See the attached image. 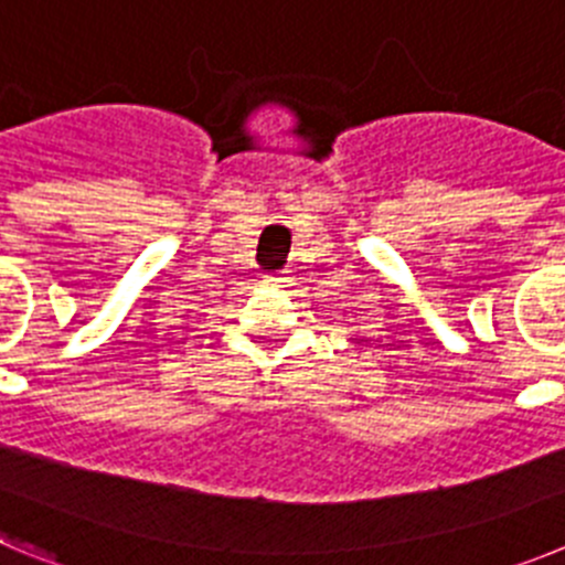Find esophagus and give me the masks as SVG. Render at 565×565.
<instances>
[{"label": "esophagus", "instance_id": "34e87169", "mask_svg": "<svg viewBox=\"0 0 565 565\" xmlns=\"http://www.w3.org/2000/svg\"><path fill=\"white\" fill-rule=\"evenodd\" d=\"M284 281H287V278H284L281 273H270V276H264V284H276L278 287V284H284Z\"/></svg>", "mask_w": 565, "mask_h": 565}]
</instances>
